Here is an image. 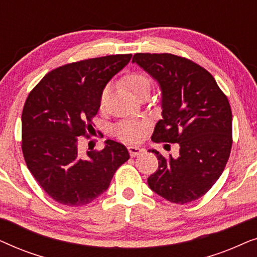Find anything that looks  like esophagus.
Returning <instances> with one entry per match:
<instances>
[{"instance_id":"34e87169","label":"esophagus","mask_w":257,"mask_h":257,"mask_svg":"<svg viewBox=\"0 0 257 257\" xmlns=\"http://www.w3.org/2000/svg\"><path fill=\"white\" fill-rule=\"evenodd\" d=\"M127 150H128L130 156L131 157H137L144 152V149H142V147H138V146H128Z\"/></svg>"}]
</instances>
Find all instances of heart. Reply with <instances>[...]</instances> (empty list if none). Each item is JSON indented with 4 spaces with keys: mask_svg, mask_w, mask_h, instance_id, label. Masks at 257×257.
Segmentation results:
<instances>
[{
    "mask_svg": "<svg viewBox=\"0 0 257 257\" xmlns=\"http://www.w3.org/2000/svg\"><path fill=\"white\" fill-rule=\"evenodd\" d=\"M122 83L132 91L136 97H138L143 92H150L151 85H152L149 75L143 71H133L126 73L122 77ZM108 92H110V87L108 86L104 87V90L101 91L99 98L100 107H104L105 104H106ZM144 127H145V122L126 119V120H122L118 125H115L114 133L121 140H125V142L128 143H135L142 139Z\"/></svg>",
    "mask_w": 257,
    "mask_h": 257,
    "instance_id": "b5f03b06",
    "label": "heart"
}]
</instances>
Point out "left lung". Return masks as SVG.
I'll return each instance as SVG.
<instances>
[{"label": "left lung", "instance_id": "1", "mask_svg": "<svg viewBox=\"0 0 257 257\" xmlns=\"http://www.w3.org/2000/svg\"><path fill=\"white\" fill-rule=\"evenodd\" d=\"M132 62L153 77L161 89L163 119L152 135L154 143H178V158L156 150L158 171L147 179L153 192L184 205L205 195L229 158L231 110L214 77L196 63L172 54H136Z\"/></svg>", "mask_w": 257, "mask_h": 257}]
</instances>
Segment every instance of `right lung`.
<instances>
[{
  "label": "right lung",
  "mask_w": 257,
  "mask_h": 257,
  "mask_svg": "<svg viewBox=\"0 0 257 257\" xmlns=\"http://www.w3.org/2000/svg\"><path fill=\"white\" fill-rule=\"evenodd\" d=\"M131 57L110 55L59 66L27 98L22 112L24 160L44 192L62 205L93 201L128 160L127 149L111 139L103 150L87 151L84 158L78 137H89L101 91Z\"/></svg>",
  "instance_id": "add662e5"
}]
</instances>
